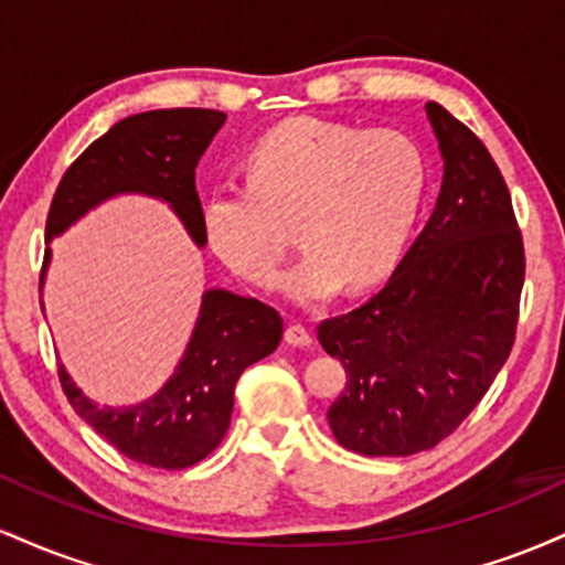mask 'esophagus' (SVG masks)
<instances>
[{
	"label": "esophagus",
	"mask_w": 565,
	"mask_h": 565,
	"mask_svg": "<svg viewBox=\"0 0 565 565\" xmlns=\"http://www.w3.org/2000/svg\"><path fill=\"white\" fill-rule=\"evenodd\" d=\"M284 342L291 348H308L310 345V332L302 323H289L287 332H284Z\"/></svg>",
	"instance_id": "obj_1"
}]
</instances>
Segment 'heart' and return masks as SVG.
<instances>
[{
  "mask_svg": "<svg viewBox=\"0 0 565 565\" xmlns=\"http://www.w3.org/2000/svg\"><path fill=\"white\" fill-rule=\"evenodd\" d=\"M423 148L393 127L364 129L300 116L265 132L246 183H217L201 204L206 244L233 274L270 287L295 223L305 255L278 281L297 305L345 284H377L398 260L423 206Z\"/></svg>",
  "mask_w": 565,
  "mask_h": 565,
  "instance_id": "1",
  "label": "heart"
}]
</instances>
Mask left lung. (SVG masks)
<instances>
[{"instance_id":"left-lung-1","label":"left lung","mask_w":565,"mask_h":565,"mask_svg":"<svg viewBox=\"0 0 565 565\" xmlns=\"http://www.w3.org/2000/svg\"><path fill=\"white\" fill-rule=\"evenodd\" d=\"M444 157L430 220L372 300L319 323L348 372L327 417L337 444L408 457L451 436L508 361L526 255L510 191L486 146L425 106Z\"/></svg>"}]
</instances>
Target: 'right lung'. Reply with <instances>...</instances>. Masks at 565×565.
<instances>
[{"mask_svg": "<svg viewBox=\"0 0 565 565\" xmlns=\"http://www.w3.org/2000/svg\"><path fill=\"white\" fill-rule=\"evenodd\" d=\"M223 125L225 114L212 108H161L116 121L63 174L44 242L106 199L142 193L167 201L188 236L204 246L196 164ZM47 263L50 249H44L42 281ZM281 332L284 321L270 305L228 289H206L183 359L151 398L135 406H97L63 366L57 377L74 412L116 451L148 468L183 470L217 449L231 425L238 377L274 353Z\"/></svg>", "mask_w": 565, "mask_h": 565, "instance_id": "obj_1", "label": "right lung"}]
</instances>
